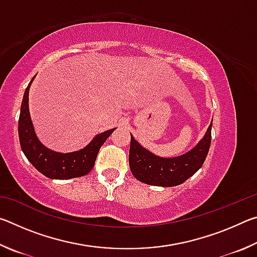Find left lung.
<instances>
[{"mask_svg": "<svg viewBox=\"0 0 257 257\" xmlns=\"http://www.w3.org/2000/svg\"><path fill=\"white\" fill-rule=\"evenodd\" d=\"M211 130L212 123L196 146L176 158H162L153 154L139 144L130 134L129 167L134 177L152 186L181 185L202 168L211 146Z\"/></svg>", "mask_w": 257, "mask_h": 257, "instance_id": "1", "label": "left lung"}]
</instances>
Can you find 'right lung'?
Masks as SVG:
<instances>
[{"label":"right lung","instance_id":"1","mask_svg":"<svg viewBox=\"0 0 257 257\" xmlns=\"http://www.w3.org/2000/svg\"><path fill=\"white\" fill-rule=\"evenodd\" d=\"M25 90L23 103H21L18 133L20 146L24 154L38 171L50 179H71L86 176L92 170L98 151L105 143L115 128L108 129L95 136L84 149L70 153H61L50 150L43 145L38 139L29 112V88L33 80Z\"/></svg>","mask_w":257,"mask_h":257}]
</instances>
